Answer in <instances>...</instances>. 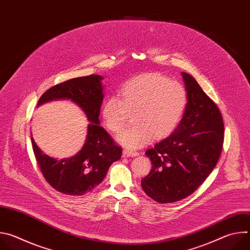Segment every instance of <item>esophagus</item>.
Returning <instances> with one entry per match:
<instances>
[{
    "mask_svg": "<svg viewBox=\"0 0 250 250\" xmlns=\"http://www.w3.org/2000/svg\"><path fill=\"white\" fill-rule=\"evenodd\" d=\"M123 155L125 157H135L137 155H139L138 152L136 151H132V150H127V149H125L123 150Z\"/></svg>",
    "mask_w": 250,
    "mask_h": 250,
    "instance_id": "esophagus-1",
    "label": "esophagus"
}]
</instances>
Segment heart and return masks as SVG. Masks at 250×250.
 Here are the masks:
<instances>
[{
    "mask_svg": "<svg viewBox=\"0 0 250 250\" xmlns=\"http://www.w3.org/2000/svg\"><path fill=\"white\" fill-rule=\"evenodd\" d=\"M122 99L112 96L102 109V118L106 128L120 131L125 125L128 114L135 113L136 125L124 129L118 136L120 145L128 149L139 148L153 138H163L179 124L187 105L185 88L166 77L147 73L135 77L121 90Z\"/></svg>",
    "mask_w": 250,
    "mask_h": 250,
    "instance_id": "heart-1",
    "label": "heart"
}]
</instances>
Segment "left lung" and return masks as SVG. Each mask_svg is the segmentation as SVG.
Wrapping results in <instances>:
<instances>
[{"label":"left lung","mask_w":250,"mask_h":250,"mask_svg":"<svg viewBox=\"0 0 250 250\" xmlns=\"http://www.w3.org/2000/svg\"><path fill=\"white\" fill-rule=\"evenodd\" d=\"M188 102L182 120L165 139L146 154L152 163L141 187L154 201L167 204L194 193L216 167L225 125L217 104L190 74L181 73Z\"/></svg>","instance_id":"left-lung-1"}]
</instances>
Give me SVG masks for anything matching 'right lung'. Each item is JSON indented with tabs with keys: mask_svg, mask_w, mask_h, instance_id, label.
<instances>
[{
	"mask_svg": "<svg viewBox=\"0 0 250 250\" xmlns=\"http://www.w3.org/2000/svg\"><path fill=\"white\" fill-rule=\"evenodd\" d=\"M100 75L70 79L48 89L39 100L38 106L57 100H69L85 113L87 137L82 149L74 156L56 159L45 154L31 136L32 149L42 175L56 191L69 196H82L98 186L113 162L122 156V148L100 125V110L104 86Z\"/></svg>",
	"mask_w": 250,
	"mask_h": 250,
	"instance_id": "1",
	"label": "right lung"
}]
</instances>
